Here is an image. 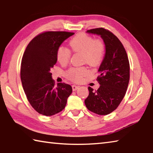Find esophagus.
Returning <instances> with one entry per match:
<instances>
[{
  "label": "esophagus",
  "mask_w": 153,
  "mask_h": 153,
  "mask_svg": "<svg viewBox=\"0 0 153 153\" xmlns=\"http://www.w3.org/2000/svg\"><path fill=\"white\" fill-rule=\"evenodd\" d=\"M78 88H79V86L78 85H72V90L73 91H76Z\"/></svg>",
  "instance_id": "obj_1"
}]
</instances>
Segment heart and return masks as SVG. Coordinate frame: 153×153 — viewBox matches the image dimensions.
Listing matches in <instances>:
<instances>
[{
    "mask_svg": "<svg viewBox=\"0 0 153 153\" xmlns=\"http://www.w3.org/2000/svg\"><path fill=\"white\" fill-rule=\"evenodd\" d=\"M69 47L74 52L82 53V60L87 64L95 66L100 64L104 56V45L100 40H94L90 36L79 34L74 37L69 42ZM71 52L64 46H59L56 52V58L61 64H65L70 60ZM89 73L85 67H74L66 71L68 79L75 82L82 81L83 77Z\"/></svg>",
    "mask_w": 153,
    "mask_h": 153,
    "instance_id": "heart-1",
    "label": "heart"
}]
</instances>
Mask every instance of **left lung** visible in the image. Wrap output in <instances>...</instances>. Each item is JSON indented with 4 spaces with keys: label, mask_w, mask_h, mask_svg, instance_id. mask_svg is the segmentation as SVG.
I'll use <instances>...</instances> for the list:
<instances>
[{
    "label": "left lung",
    "mask_w": 153,
    "mask_h": 153,
    "mask_svg": "<svg viewBox=\"0 0 153 153\" xmlns=\"http://www.w3.org/2000/svg\"><path fill=\"white\" fill-rule=\"evenodd\" d=\"M100 36L105 46V54L98 70L97 90L88 87L87 108L98 115H105L115 110L123 99L129 82L130 66L126 51L112 32L103 28L87 30Z\"/></svg>",
    "instance_id": "8db88e82"
}]
</instances>
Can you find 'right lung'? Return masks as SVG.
<instances>
[{
	"instance_id": "obj_1",
	"label": "right lung",
	"mask_w": 153,
	"mask_h": 153,
	"mask_svg": "<svg viewBox=\"0 0 153 153\" xmlns=\"http://www.w3.org/2000/svg\"><path fill=\"white\" fill-rule=\"evenodd\" d=\"M74 34L68 32H45L30 42L24 53L20 78L24 91L32 107L46 116L56 114L65 108L72 92L70 85L55 86L50 69L56 62V52L63 42Z\"/></svg>"
}]
</instances>
